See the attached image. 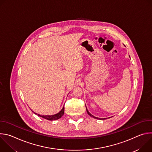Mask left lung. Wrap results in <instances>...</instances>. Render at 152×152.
<instances>
[{
  "mask_svg": "<svg viewBox=\"0 0 152 152\" xmlns=\"http://www.w3.org/2000/svg\"><path fill=\"white\" fill-rule=\"evenodd\" d=\"M86 112H87V113H88V114L89 115H90L91 117H93V118H96V119H100V120H102V119H101V118H97V117H94V115H93L92 114H91L89 112H88V110L86 109ZM104 119H106V118H104Z\"/></svg>",
  "mask_w": 152,
  "mask_h": 152,
  "instance_id": "obj_1",
  "label": "left lung"
}]
</instances>
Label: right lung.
Returning <instances> with one entry per match:
<instances>
[{
	"instance_id": "1",
	"label": "right lung",
	"mask_w": 152,
	"mask_h": 152,
	"mask_svg": "<svg viewBox=\"0 0 152 152\" xmlns=\"http://www.w3.org/2000/svg\"><path fill=\"white\" fill-rule=\"evenodd\" d=\"M35 114H37L36 113H35ZM64 114V106L62 107V109L61 110V111L58 113L56 114L55 115H41L39 114H38L37 115L42 117V118H44L45 119H47L48 120H58L59 118H60Z\"/></svg>"
}]
</instances>
